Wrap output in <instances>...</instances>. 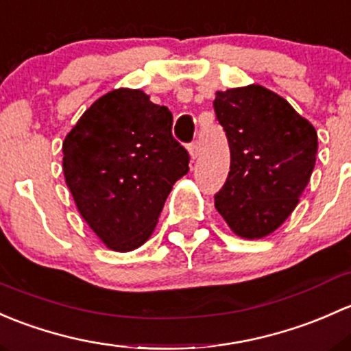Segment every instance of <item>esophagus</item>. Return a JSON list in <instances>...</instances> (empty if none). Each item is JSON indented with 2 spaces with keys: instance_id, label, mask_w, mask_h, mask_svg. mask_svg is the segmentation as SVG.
Returning <instances> with one entry per match:
<instances>
[{
  "instance_id": "obj_1",
  "label": "esophagus",
  "mask_w": 351,
  "mask_h": 351,
  "mask_svg": "<svg viewBox=\"0 0 351 351\" xmlns=\"http://www.w3.org/2000/svg\"><path fill=\"white\" fill-rule=\"evenodd\" d=\"M189 154H191V158H197V155H199V145H197V142H193L189 145Z\"/></svg>"
}]
</instances>
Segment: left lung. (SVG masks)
<instances>
[{
	"label": "left lung",
	"instance_id": "1",
	"mask_svg": "<svg viewBox=\"0 0 351 351\" xmlns=\"http://www.w3.org/2000/svg\"><path fill=\"white\" fill-rule=\"evenodd\" d=\"M213 106L231 157L226 182L215 194L216 209L238 237H267L308 186L316 130L284 97L258 84L218 91Z\"/></svg>",
	"mask_w": 351,
	"mask_h": 351
}]
</instances>
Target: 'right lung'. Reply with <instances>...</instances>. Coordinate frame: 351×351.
<instances>
[{
    "label": "right lung",
    "mask_w": 351,
    "mask_h": 351,
    "mask_svg": "<svg viewBox=\"0 0 351 351\" xmlns=\"http://www.w3.org/2000/svg\"><path fill=\"white\" fill-rule=\"evenodd\" d=\"M75 206L108 248L130 252L150 238L189 154L172 136V113L140 89H114L84 111L62 143Z\"/></svg>",
    "instance_id": "obj_1"
}]
</instances>
